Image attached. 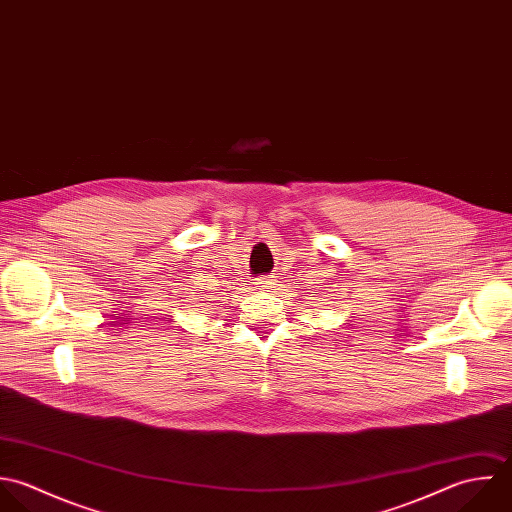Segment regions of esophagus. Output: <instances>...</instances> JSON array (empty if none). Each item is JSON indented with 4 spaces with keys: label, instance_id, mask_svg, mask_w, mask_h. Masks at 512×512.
I'll return each mask as SVG.
<instances>
[{
    "label": "esophagus",
    "instance_id": "34e87169",
    "mask_svg": "<svg viewBox=\"0 0 512 512\" xmlns=\"http://www.w3.org/2000/svg\"><path fill=\"white\" fill-rule=\"evenodd\" d=\"M254 284H256L258 290H268V288H272V282L266 280V278H260V280H256Z\"/></svg>",
    "mask_w": 512,
    "mask_h": 512
}]
</instances>
